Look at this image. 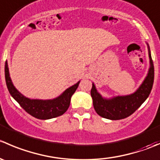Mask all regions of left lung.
Here are the masks:
<instances>
[{"label":"left lung","instance_id":"left-lung-1","mask_svg":"<svg viewBox=\"0 0 160 160\" xmlns=\"http://www.w3.org/2000/svg\"><path fill=\"white\" fill-rule=\"evenodd\" d=\"M146 44L149 51V68L142 83L134 93L107 98L98 92L94 83H92L90 94L93 99V108L98 114L102 118L110 120L125 118L133 114L148 98L154 81V67L149 46L147 42Z\"/></svg>","mask_w":160,"mask_h":160}]
</instances>
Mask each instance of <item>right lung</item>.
<instances>
[{"label":"right lung","mask_w":160,"mask_h":160,"mask_svg":"<svg viewBox=\"0 0 160 160\" xmlns=\"http://www.w3.org/2000/svg\"><path fill=\"white\" fill-rule=\"evenodd\" d=\"M5 80L9 93L21 107L33 117L42 120H47L63 114L68 109L72 95L75 93L80 81L66 89L59 96L49 100L31 99L21 93L14 86L10 77L8 62L4 67Z\"/></svg>","instance_id":"1"}]
</instances>
